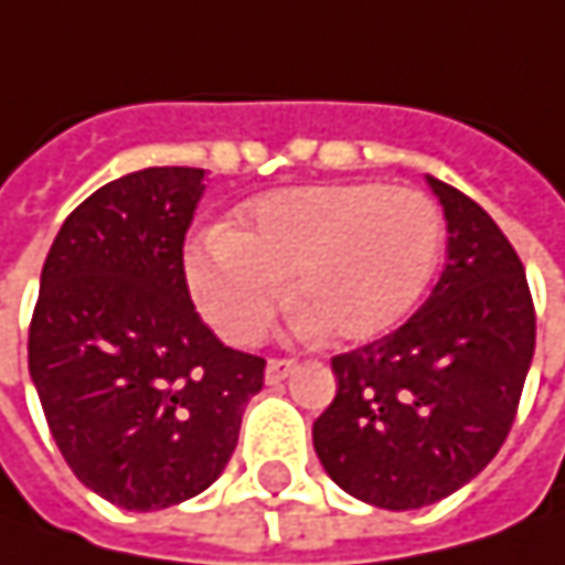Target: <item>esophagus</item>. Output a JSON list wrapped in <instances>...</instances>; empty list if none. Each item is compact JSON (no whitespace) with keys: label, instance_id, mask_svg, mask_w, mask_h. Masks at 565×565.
Returning a JSON list of instances; mask_svg holds the SVG:
<instances>
[{"label":"esophagus","instance_id":"34e87169","mask_svg":"<svg viewBox=\"0 0 565 565\" xmlns=\"http://www.w3.org/2000/svg\"><path fill=\"white\" fill-rule=\"evenodd\" d=\"M295 371L292 359H270L267 361V383H282Z\"/></svg>","mask_w":565,"mask_h":565}]
</instances>
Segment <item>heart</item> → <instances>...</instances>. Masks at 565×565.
Wrapping results in <instances>:
<instances>
[{"instance_id": "b5f03b06", "label": "heart", "mask_w": 565, "mask_h": 565, "mask_svg": "<svg viewBox=\"0 0 565 565\" xmlns=\"http://www.w3.org/2000/svg\"><path fill=\"white\" fill-rule=\"evenodd\" d=\"M444 238V213L418 188L273 191L188 248V292L220 337L245 345L267 333L292 279L305 330L364 342L418 305Z\"/></svg>"}]
</instances>
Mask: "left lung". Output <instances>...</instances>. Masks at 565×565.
I'll use <instances>...</instances> for the list:
<instances>
[{
	"label": "left lung",
	"instance_id": "8db88e82",
	"mask_svg": "<svg viewBox=\"0 0 565 565\" xmlns=\"http://www.w3.org/2000/svg\"><path fill=\"white\" fill-rule=\"evenodd\" d=\"M446 216L444 273L390 337L333 359L337 399L315 422L320 466L380 510H422L468 484L515 422L534 355V305L510 238L427 175Z\"/></svg>",
	"mask_w": 565,
	"mask_h": 565
}]
</instances>
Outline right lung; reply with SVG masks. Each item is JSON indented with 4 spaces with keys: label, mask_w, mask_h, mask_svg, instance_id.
Returning a JSON list of instances; mask_svg holds the SVG:
<instances>
[{
    "label": "right lung",
    "mask_w": 565,
    "mask_h": 565,
    "mask_svg": "<svg viewBox=\"0 0 565 565\" xmlns=\"http://www.w3.org/2000/svg\"><path fill=\"white\" fill-rule=\"evenodd\" d=\"M204 169L150 166L94 191L40 273L28 364L58 452L84 488L153 512L232 459L267 361L213 337L185 279Z\"/></svg>",
    "instance_id": "obj_1"
}]
</instances>
